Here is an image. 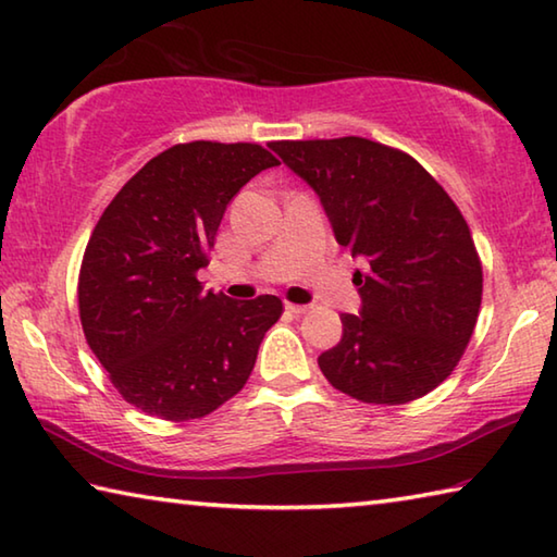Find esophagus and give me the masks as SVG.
Masks as SVG:
<instances>
[{
	"label": "esophagus",
	"mask_w": 557,
	"mask_h": 557,
	"mask_svg": "<svg viewBox=\"0 0 557 557\" xmlns=\"http://www.w3.org/2000/svg\"><path fill=\"white\" fill-rule=\"evenodd\" d=\"M285 309H287V312H292V314H307L312 307H309V305H292V301H287Z\"/></svg>",
	"instance_id": "1"
}]
</instances>
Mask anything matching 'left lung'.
Returning a JSON list of instances; mask_svg holds the SVG:
<instances>
[{"mask_svg": "<svg viewBox=\"0 0 557 557\" xmlns=\"http://www.w3.org/2000/svg\"><path fill=\"white\" fill-rule=\"evenodd\" d=\"M322 201L361 312L319 356L326 381L375 405L418 400L455 371L482 307V260L445 188L410 154L366 137L270 143Z\"/></svg>", "mask_w": 557, "mask_h": 557, "instance_id": "obj_1", "label": "left lung"}]
</instances>
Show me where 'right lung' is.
<instances>
[{"label":"right lung","mask_w":557,"mask_h":557,"mask_svg":"<svg viewBox=\"0 0 557 557\" xmlns=\"http://www.w3.org/2000/svg\"><path fill=\"white\" fill-rule=\"evenodd\" d=\"M277 164L250 143L174 145L102 211L81 265V324L112 385L143 412L203 418L250 379L282 301L203 292L196 272L209 265L225 206Z\"/></svg>","instance_id":"add662e5"}]
</instances>
